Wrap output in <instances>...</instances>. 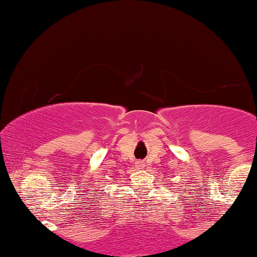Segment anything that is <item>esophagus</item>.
<instances>
[{"instance_id": "obj_1", "label": "esophagus", "mask_w": 257, "mask_h": 257, "mask_svg": "<svg viewBox=\"0 0 257 257\" xmlns=\"http://www.w3.org/2000/svg\"><path fill=\"white\" fill-rule=\"evenodd\" d=\"M144 165H145V164H144V161H138V163L136 164V166L138 167V168H143Z\"/></svg>"}]
</instances>
